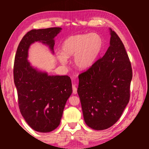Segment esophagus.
Segmentation results:
<instances>
[{
  "instance_id": "obj_1",
  "label": "esophagus",
  "mask_w": 149,
  "mask_h": 149,
  "mask_svg": "<svg viewBox=\"0 0 149 149\" xmlns=\"http://www.w3.org/2000/svg\"><path fill=\"white\" fill-rule=\"evenodd\" d=\"M72 88H73V93L76 95L77 93V87L75 86V84H73L72 85Z\"/></svg>"
}]
</instances>
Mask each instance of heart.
I'll return each mask as SVG.
<instances>
[{"instance_id":"heart-1","label":"heart","mask_w":149,"mask_h":149,"mask_svg":"<svg viewBox=\"0 0 149 149\" xmlns=\"http://www.w3.org/2000/svg\"><path fill=\"white\" fill-rule=\"evenodd\" d=\"M103 40L99 34H80L70 36L61 45V52L57 57L61 64L67 63V58L74 56V63L79 70L90 68L102 51Z\"/></svg>"}]
</instances>
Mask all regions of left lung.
Wrapping results in <instances>:
<instances>
[{"label":"left lung","instance_id":"1","mask_svg":"<svg viewBox=\"0 0 149 149\" xmlns=\"http://www.w3.org/2000/svg\"><path fill=\"white\" fill-rule=\"evenodd\" d=\"M109 31L110 45L105 54L79 75L77 93L84 122L97 131L115 124L130 98L131 62L121 40Z\"/></svg>","mask_w":149,"mask_h":149}]
</instances>
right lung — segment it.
Returning <instances> with one entry per match:
<instances>
[{
  "label": "right lung",
  "instance_id": "add662e5",
  "mask_svg": "<svg viewBox=\"0 0 149 149\" xmlns=\"http://www.w3.org/2000/svg\"><path fill=\"white\" fill-rule=\"evenodd\" d=\"M62 28L33 29L20 41L15 55L14 82L18 105L27 124L40 132H51L58 127L66 101L72 93L68 75H49L34 68L28 61L30 46L40 42L54 54V38Z\"/></svg>",
  "mask_w": 149,
  "mask_h": 149
}]
</instances>
